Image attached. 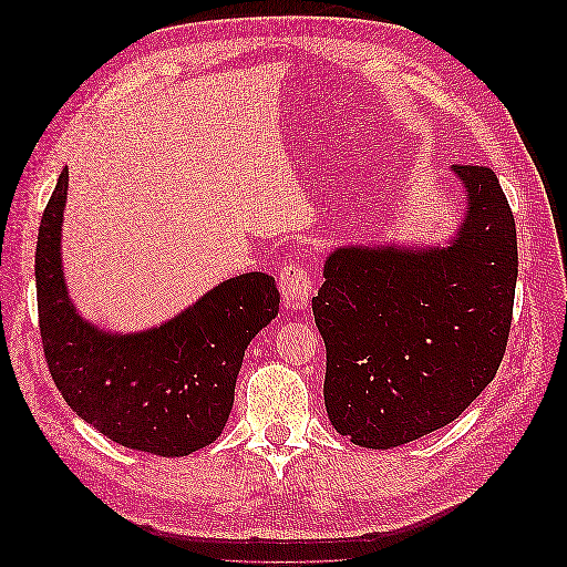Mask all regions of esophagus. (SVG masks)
Listing matches in <instances>:
<instances>
[{
  "instance_id": "obj_1",
  "label": "esophagus",
  "mask_w": 567,
  "mask_h": 567,
  "mask_svg": "<svg viewBox=\"0 0 567 567\" xmlns=\"http://www.w3.org/2000/svg\"><path fill=\"white\" fill-rule=\"evenodd\" d=\"M279 290L288 310H302L315 293V279L300 262H288L279 271Z\"/></svg>"
}]
</instances>
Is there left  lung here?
Returning <instances> with one entry per match:
<instances>
[{
    "instance_id": "1",
    "label": "left lung",
    "mask_w": 567,
    "mask_h": 567,
    "mask_svg": "<svg viewBox=\"0 0 567 567\" xmlns=\"http://www.w3.org/2000/svg\"><path fill=\"white\" fill-rule=\"evenodd\" d=\"M466 215L450 246H342L312 298L331 425L392 450L461 416L499 369L518 279L516 219L485 165H454Z\"/></svg>"
}]
</instances>
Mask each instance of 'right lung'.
I'll use <instances>...</instances> for the list:
<instances>
[{"label": "right lung", "instance_id": "1", "mask_svg": "<svg viewBox=\"0 0 567 567\" xmlns=\"http://www.w3.org/2000/svg\"><path fill=\"white\" fill-rule=\"evenodd\" d=\"M68 167L38 234L35 281L42 348L51 379L80 419L123 447L186 456L225 431L248 342L279 315L269 274L221 281L175 319L142 333L84 321L68 298L61 225Z\"/></svg>", "mask_w": 567, "mask_h": 567}]
</instances>
